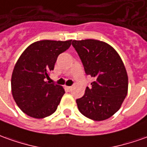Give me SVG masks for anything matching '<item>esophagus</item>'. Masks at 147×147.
Here are the masks:
<instances>
[{
    "instance_id": "1",
    "label": "esophagus",
    "mask_w": 147,
    "mask_h": 147,
    "mask_svg": "<svg viewBox=\"0 0 147 147\" xmlns=\"http://www.w3.org/2000/svg\"><path fill=\"white\" fill-rule=\"evenodd\" d=\"M65 88H66L67 91H71V88H72V87H68V86H66Z\"/></svg>"
}]
</instances>
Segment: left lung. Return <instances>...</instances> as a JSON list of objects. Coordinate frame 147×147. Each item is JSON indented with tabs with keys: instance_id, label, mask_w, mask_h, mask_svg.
I'll return each instance as SVG.
<instances>
[{
	"instance_id": "obj_1",
	"label": "left lung",
	"mask_w": 147,
	"mask_h": 147,
	"mask_svg": "<svg viewBox=\"0 0 147 147\" xmlns=\"http://www.w3.org/2000/svg\"><path fill=\"white\" fill-rule=\"evenodd\" d=\"M87 75L94 77L91 88L76 99L82 115L95 121L111 117L119 110L127 95L128 76L118 52L105 42L97 40H72Z\"/></svg>"
}]
</instances>
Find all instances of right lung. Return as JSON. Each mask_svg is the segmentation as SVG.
<instances>
[{
	"label": "right lung",
	"instance_id": "right-lung-1",
	"mask_svg": "<svg viewBox=\"0 0 147 147\" xmlns=\"http://www.w3.org/2000/svg\"><path fill=\"white\" fill-rule=\"evenodd\" d=\"M71 44V40L34 42L16 61L11 79L12 94L16 105L28 116L43 119L57 109L64 89L45 80L54 69L58 56Z\"/></svg>",
	"mask_w": 147,
	"mask_h": 147
}]
</instances>
